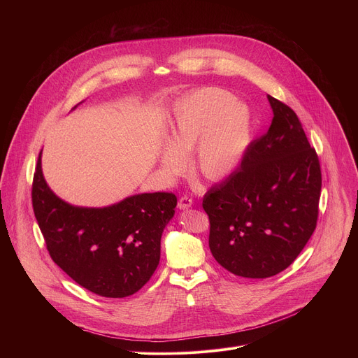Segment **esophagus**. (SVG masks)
<instances>
[{
    "instance_id": "obj_1",
    "label": "esophagus",
    "mask_w": 358,
    "mask_h": 358,
    "mask_svg": "<svg viewBox=\"0 0 358 358\" xmlns=\"http://www.w3.org/2000/svg\"><path fill=\"white\" fill-rule=\"evenodd\" d=\"M192 203H194L192 198L184 195V196H181L180 201H178V208H180V210H187V208L192 207Z\"/></svg>"
}]
</instances>
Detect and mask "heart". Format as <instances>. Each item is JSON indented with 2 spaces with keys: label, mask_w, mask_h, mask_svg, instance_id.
<instances>
[{
  "label": "heart",
  "mask_w": 358,
  "mask_h": 358,
  "mask_svg": "<svg viewBox=\"0 0 358 358\" xmlns=\"http://www.w3.org/2000/svg\"><path fill=\"white\" fill-rule=\"evenodd\" d=\"M170 144L159 152L160 170L176 176L191 152L192 169L210 181L231 176L253 141V116L243 101L220 87H202L174 108Z\"/></svg>",
  "instance_id": "obj_1"
}]
</instances>
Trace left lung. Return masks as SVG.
Returning <instances> with one entry per match:
<instances>
[{
  "mask_svg": "<svg viewBox=\"0 0 358 358\" xmlns=\"http://www.w3.org/2000/svg\"><path fill=\"white\" fill-rule=\"evenodd\" d=\"M273 119L241 166L202 201L210 249L231 273L265 279L285 271L315 232L320 164L296 113L268 94Z\"/></svg>",
  "mask_w": 358,
  "mask_h": 358,
  "instance_id": "left-lung-1",
  "label": "left lung"
}]
</instances>
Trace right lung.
<instances>
[{
  "instance_id": "add662e5",
  "label": "right lung",
  "mask_w": 358,
  "mask_h": 358,
  "mask_svg": "<svg viewBox=\"0 0 358 358\" xmlns=\"http://www.w3.org/2000/svg\"><path fill=\"white\" fill-rule=\"evenodd\" d=\"M41 157L42 151L32 207L50 258L94 294L126 297L140 290L159 266L162 235L177 196L144 192L101 208L72 206L49 188Z\"/></svg>"
}]
</instances>
